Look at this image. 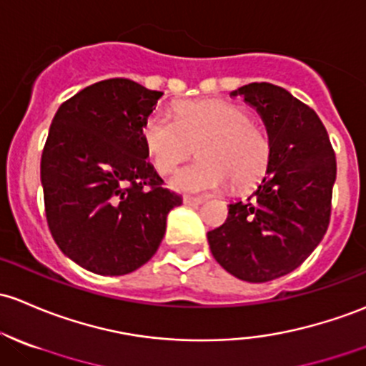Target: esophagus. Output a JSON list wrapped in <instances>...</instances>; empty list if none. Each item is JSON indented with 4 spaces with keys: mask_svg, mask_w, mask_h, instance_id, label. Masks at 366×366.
I'll list each match as a JSON object with an SVG mask.
<instances>
[{
    "mask_svg": "<svg viewBox=\"0 0 366 366\" xmlns=\"http://www.w3.org/2000/svg\"><path fill=\"white\" fill-rule=\"evenodd\" d=\"M183 202L188 204V206H199V204L204 202L202 197H192V195H184Z\"/></svg>",
    "mask_w": 366,
    "mask_h": 366,
    "instance_id": "obj_1",
    "label": "esophagus"
}]
</instances>
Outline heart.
Masks as SVG:
<instances>
[{"label": "heart", "mask_w": 366, "mask_h": 366, "mask_svg": "<svg viewBox=\"0 0 366 366\" xmlns=\"http://www.w3.org/2000/svg\"><path fill=\"white\" fill-rule=\"evenodd\" d=\"M141 141L157 172L171 174L195 153L199 160L176 172L171 188L182 194H206L234 183L249 190L267 174L272 141L249 112L223 99L179 103L174 119L153 109L141 125Z\"/></svg>", "instance_id": "heart-1"}]
</instances>
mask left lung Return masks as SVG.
<instances>
[{
    "label": "left lung",
    "mask_w": 366,
    "mask_h": 366,
    "mask_svg": "<svg viewBox=\"0 0 366 366\" xmlns=\"http://www.w3.org/2000/svg\"><path fill=\"white\" fill-rule=\"evenodd\" d=\"M230 96H242L260 113L272 157L257 192L230 204L225 223L207 232V241L232 276L267 282L300 267L326 234L337 159L316 112L286 89L262 81Z\"/></svg>",
    "instance_id": "1"
}]
</instances>
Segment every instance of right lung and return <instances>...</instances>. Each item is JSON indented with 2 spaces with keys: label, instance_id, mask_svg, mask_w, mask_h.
<instances>
[{
  "label": "right lung",
  "instance_id": "add662e5",
  "mask_svg": "<svg viewBox=\"0 0 366 366\" xmlns=\"http://www.w3.org/2000/svg\"><path fill=\"white\" fill-rule=\"evenodd\" d=\"M162 92L127 78L97 81L59 106L41 153L50 234L101 276H124L159 249L182 197L147 160L141 125Z\"/></svg>",
  "mask_w": 366,
  "mask_h": 366
}]
</instances>
